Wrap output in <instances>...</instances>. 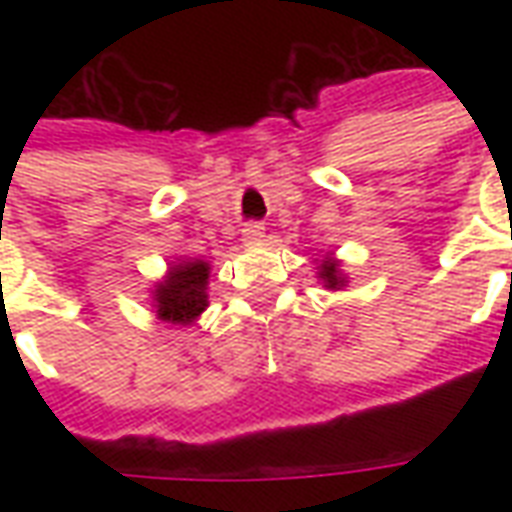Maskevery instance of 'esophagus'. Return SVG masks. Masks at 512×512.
Listing matches in <instances>:
<instances>
[{
    "label": "esophagus",
    "mask_w": 512,
    "mask_h": 512,
    "mask_svg": "<svg viewBox=\"0 0 512 512\" xmlns=\"http://www.w3.org/2000/svg\"><path fill=\"white\" fill-rule=\"evenodd\" d=\"M241 238H244V244H260L263 241V224H244V230H241Z\"/></svg>",
    "instance_id": "esophagus-1"
}]
</instances>
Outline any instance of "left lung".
I'll use <instances>...</instances> for the list:
<instances>
[{
  "mask_svg": "<svg viewBox=\"0 0 512 512\" xmlns=\"http://www.w3.org/2000/svg\"><path fill=\"white\" fill-rule=\"evenodd\" d=\"M318 277L323 279V285L329 290H340L345 285V274L340 268V260H334L332 255L323 257L321 266H318Z\"/></svg>",
  "mask_w": 512,
  "mask_h": 512,
  "instance_id": "left-lung-1",
  "label": "left lung"
}]
</instances>
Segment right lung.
Here are the masks:
<instances>
[{"label":"right lung","instance_id":"1","mask_svg":"<svg viewBox=\"0 0 512 512\" xmlns=\"http://www.w3.org/2000/svg\"><path fill=\"white\" fill-rule=\"evenodd\" d=\"M208 277L211 266L205 260H180L169 266L167 277L153 290V307L161 321L191 326L208 307Z\"/></svg>","mask_w":512,"mask_h":512}]
</instances>
